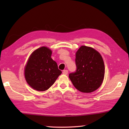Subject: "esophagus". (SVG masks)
Instances as JSON below:
<instances>
[{
    "mask_svg": "<svg viewBox=\"0 0 129 129\" xmlns=\"http://www.w3.org/2000/svg\"><path fill=\"white\" fill-rule=\"evenodd\" d=\"M68 73V70H64V71H63V72H62V73L64 74V75H67Z\"/></svg>",
    "mask_w": 129,
    "mask_h": 129,
    "instance_id": "obj_1",
    "label": "esophagus"
}]
</instances>
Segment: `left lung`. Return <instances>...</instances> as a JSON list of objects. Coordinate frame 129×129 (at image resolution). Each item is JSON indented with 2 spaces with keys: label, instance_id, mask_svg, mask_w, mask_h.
Listing matches in <instances>:
<instances>
[{
  "label": "left lung",
  "instance_id": "8db88e82",
  "mask_svg": "<svg viewBox=\"0 0 129 129\" xmlns=\"http://www.w3.org/2000/svg\"><path fill=\"white\" fill-rule=\"evenodd\" d=\"M75 72L69 75L75 88L83 93H91L101 85L105 75L103 58L93 48L82 45L76 53Z\"/></svg>",
  "mask_w": 129,
  "mask_h": 129
}]
</instances>
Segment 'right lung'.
<instances>
[{"mask_svg": "<svg viewBox=\"0 0 129 129\" xmlns=\"http://www.w3.org/2000/svg\"><path fill=\"white\" fill-rule=\"evenodd\" d=\"M51 55V49L41 47L32 52L28 58L24 76L28 84L35 90H47L62 73Z\"/></svg>", "mask_w": 129, "mask_h": 129, "instance_id": "add662e5", "label": "right lung"}]
</instances>
